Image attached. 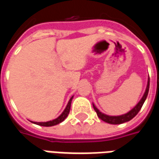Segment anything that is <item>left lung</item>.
<instances>
[{
	"mask_svg": "<svg viewBox=\"0 0 159 159\" xmlns=\"http://www.w3.org/2000/svg\"><path fill=\"white\" fill-rule=\"evenodd\" d=\"M149 85H150V78L148 77L147 88H146V90H145V93H144L143 96L140 99V101L135 105V107H133V108H132L129 111H128L127 113L123 114V115H119V116H110V115H107V114L101 112V111L95 107V105L93 103V109L96 111L98 117H100L101 120H103L104 122H106V123H111V124H121V123L129 122V121H130L132 118H134V117H135L137 115V113H138V112L140 111V109H141V107L143 106L145 100L147 99V94H148Z\"/></svg>",
	"mask_w": 159,
	"mask_h": 159,
	"instance_id": "obj_1",
	"label": "left lung"
}]
</instances>
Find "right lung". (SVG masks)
<instances>
[{
	"label": "right lung",
	"mask_w": 159,
	"mask_h": 159,
	"mask_svg": "<svg viewBox=\"0 0 159 159\" xmlns=\"http://www.w3.org/2000/svg\"><path fill=\"white\" fill-rule=\"evenodd\" d=\"M73 97L74 96H72L70 99V100L68 101V103H67V105H66V108H65V110L63 111L62 113L60 114L57 118L50 120V121H48V122H32V121H31V123H35V124H37V125H40V126H43V127L54 126V125H57V124H59V123H62L63 121L66 119V117H68V115H69L70 110V105H71V101H72Z\"/></svg>",
	"instance_id": "1"
}]
</instances>
